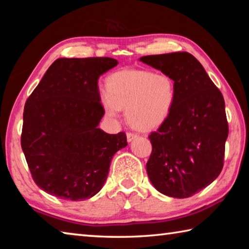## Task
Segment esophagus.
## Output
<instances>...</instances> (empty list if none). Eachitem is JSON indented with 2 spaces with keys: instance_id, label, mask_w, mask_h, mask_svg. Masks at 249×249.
Returning a JSON list of instances; mask_svg holds the SVG:
<instances>
[{
  "instance_id": "esophagus-1",
  "label": "esophagus",
  "mask_w": 249,
  "mask_h": 249,
  "mask_svg": "<svg viewBox=\"0 0 249 249\" xmlns=\"http://www.w3.org/2000/svg\"><path fill=\"white\" fill-rule=\"evenodd\" d=\"M126 136H127V142H132L134 138H136L138 136V135L135 133H127L126 134Z\"/></svg>"
}]
</instances>
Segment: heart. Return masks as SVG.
Masks as SVG:
<instances>
[{
  "label": "heart",
  "instance_id": "b5f03b06",
  "mask_svg": "<svg viewBox=\"0 0 249 249\" xmlns=\"http://www.w3.org/2000/svg\"><path fill=\"white\" fill-rule=\"evenodd\" d=\"M107 93L101 95L105 114L119 117L125 108L134 128L151 130L169 117L177 96L175 80L167 73L149 70H121L107 79Z\"/></svg>",
  "mask_w": 249,
  "mask_h": 249
}]
</instances>
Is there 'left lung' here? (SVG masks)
Wrapping results in <instances>:
<instances>
[{"label": "left lung", "mask_w": 249, "mask_h": 249, "mask_svg": "<svg viewBox=\"0 0 249 249\" xmlns=\"http://www.w3.org/2000/svg\"><path fill=\"white\" fill-rule=\"evenodd\" d=\"M140 60L171 75L177 87L169 117L149 135L153 151L147 174L162 195L189 197L222 171L229 136L224 98L191 53L151 54Z\"/></svg>", "instance_id": "1"}]
</instances>
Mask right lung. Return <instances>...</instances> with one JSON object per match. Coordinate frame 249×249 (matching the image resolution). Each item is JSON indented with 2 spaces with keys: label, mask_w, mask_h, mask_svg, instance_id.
I'll list each match as a JSON object with an SVG mask.
<instances>
[{
  "label": "right lung",
  "mask_w": 249,
  "mask_h": 249,
  "mask_svg": "<svg viewBox=\"0 0 249 249\" xmlns=\"http://www.w3.org/2000/svg\"><path fill=\"white\" fill-rule=\"evenodd\" d=\"M116 59L59 58L24 107L20 145L33 180L62 200L90 199L102 189L124 132L99 128L104 115L98 80Z\"/></svg>",
  "instance_id": "1"
}]
</instances>
